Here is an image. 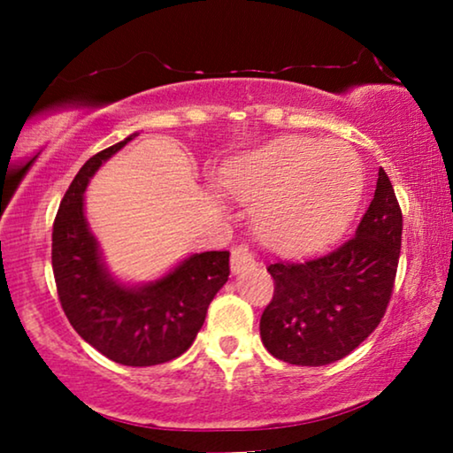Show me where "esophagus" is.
Here are the masks:
<instances>
[{
    "label": "esophagus",
    "mask_w": 453,
    "mask_h": 453,
    "mask_svg": "<svg viewBox=\"0 0 453 453\" xmlns=\"http://www.w3.org/2000/svg\"><path fill=\"white\" fill-rule=\"evenodd\" d=\"M256 265V257H253V251L247 245H239L233 250L231 256V270L233 274H241V272L251 270Z\"/></svg>",
    "instance_id": "34e87169"
}]
</instances>
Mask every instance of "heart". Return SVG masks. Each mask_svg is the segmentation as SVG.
<instances>
[{
	"label": "heart",
	"instance_id": "heart-1",
	"mask_svg": "<svg viewBox=\"0 0 453 453\" xmlns=\"http://www.w3.org/2000/svg\"><path fill=\"white\" fill-rule=\"evenodd\" d=\"M239 200L259 203L256 226L278 251H311L340 237L363 196V166L342 142L287 138L234 158L220 179Z\"/></svg>",
	"mask_w": 453,
	"mask_h": 453
}]
</instances>
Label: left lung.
<instances>
[{"label":"left lung","mask_w":453,"mask_h":453,"mask_svg":"<svg viewBox=\"0 0 453 453\" xmlns=\"http://www.w3.org/2000/svg\"><path fill=\"white\" fill-rule=\"evenodd\" d=\"M400 245L402 210L380 169L373 200L349 241L326 256L268 265L274 296L259 319V336L270 355L301 367L350 355L386 313Z\"/></svg>","instance_id":"obj_1"}]
</instances>
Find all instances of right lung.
Listing matches in <instances>:
<instances>
[{
  "mask_svg": "<svg viewBox=\"0 0 453 453\" xmlns=\"http://www.w3.org/2000/svg\"><path fill=\"white\" fill-rule=\"evenodd\" d=\"M134 138L95 154L73 177L53 222L51 264L73 330L111 361L150 367L181 357L194 344L231 268L228 251H203L144 287H123L111 278L86 222L84 191L98 166Z\"/></svg>",
  "mask_w": 453,
  "mask_h": 453,
  "instance_id": "right-lung-1",
  "label": "right lung"
}]
</instances>
